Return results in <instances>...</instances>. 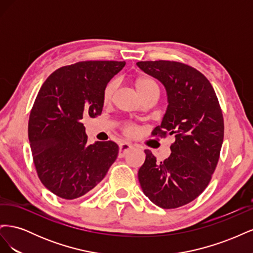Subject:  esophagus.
Listing matches in <instances>:
<instances>
[{
  "mask_svg": "<svg viewBox=\"0 0 253 253\" xmlns=\"http://www.w3.org/2000/svg\"><path fill=\"white\" fill-rule=\"evenodd\" d=\"M132 148H133V145L131 143H128V142L121 143L120 147H119V154H118L119 157H125L128 153V151L131 150Z\"/></svg>",
  "mask_w": 253,
  "mask_h": 253,
  "instance_id": "34e87169",
  "label": "esophagus"
}]
</instances>
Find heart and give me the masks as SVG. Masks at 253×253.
<instances>
[{
	"label": "heart",
	"instance_id": "heart-1",
	"mask_svg": "<svg viewBox=\"0 0 253 253\" xmlns=\"http://www.w3.org/2000/svg\"><path fill=\"white\" fill-rule=\"evenodd\" d=\"M134 85H135L136 90L138 91V94L141 97H143L144 95H147L148 93H150V91H153V90L158 91L157 84L154 81H153L152 79L148 78V77H139V78H137L134 81ZM115 88H116V83H115L114 81L110 82L108 85L105 86V88L103 90V95H102L103 103L108 104V103L111 102L112 98H113V95H114ZM135 131H136V128L134 126H127L126 128V132L127 134H134Z\"/></svg>",
	"mask_w": 253,
	"mask_h": 253
}]
</instances>
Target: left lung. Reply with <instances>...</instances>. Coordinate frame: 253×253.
<instances>
[{
    "instance_id": "obj_1",
    "label": "left lung",
    "mask_w": 253,
    "mask_h": 253,
    "mask_svg": "<svg viewBox=\"0 0 253 253\" xmlns=\"http://www.w3.org/2000/svg\"><path fill=\"white\" fill-rule=\"evenodd\" d=\"M142 72L166 88L168 108L153 135H173L171 155L162 163L144 150L141 189L164 209L194 201L210 182L224 139V119L215 91L195 68L174 61H140Z\"/></svg>"
}]
</instances>
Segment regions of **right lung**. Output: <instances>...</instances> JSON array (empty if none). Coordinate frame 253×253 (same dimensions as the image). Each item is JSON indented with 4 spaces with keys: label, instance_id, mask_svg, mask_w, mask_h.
I'll list each match as a JSON object with an SVG mask.
<instances>
[{
    "label": "right lung",
    "instance_id": "obj_1",
    "mask_svg": "<svg viewBox=\"0 0 253 253\" xmlns=\"http://www.w3.org/2000/svg\"><path fill=\"white\" fill-rule=\"evenodd\" d=\"M118 61H84L53 72L36 98L28 138L41 182L64 200L93 190L117 158L113 141L87 143L83 117L103 109V90L125 67Z\"/></svg>",
    "mask_w": 253,
    "mask_h": 253
}]
</instances>
